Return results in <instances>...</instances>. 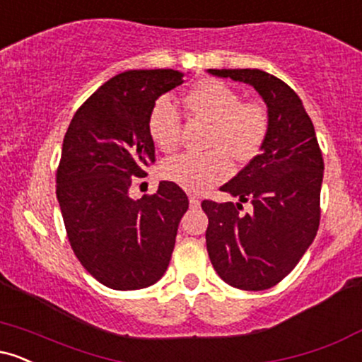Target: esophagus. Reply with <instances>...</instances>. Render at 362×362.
Masks as SVG:
<instances>
[{
  "mask_svg": "<svg viewBox=\"0 0 362 362\" xmlns=\"http://www.w3.org/2000/svg\"><path fill=\"white\" fill-rule=\"evenodd\" d=\"M189 202H190V207H194V209H197V207L201 206V201H199L195 195H189Z\"/></svg>",
  "mask_w": 362,
  "mask_h": 362,
  "instance_id": "1",
  "label": "esophagus"
}]
</instances>
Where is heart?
Listing matches in <instances>:
<instances>
[{"label":"heart","mask_w":362,"mask_h":362,"mask_svg":"<svg viewBox=\"0 0 362 362\" xmlns=\"http://www.w3.org/2000/svg\"><path fill=\"white\" fill-rule=\"evenodd\" d=\"M185 105L197 117L209 120L204 155H178L161 165V175L187 192H204L221 184L233 172L236 161H250L264 148L269 134V112L255 100H242L233 86L219 80H204L185 95ZM182 119L168 97L153 103L148 115L149 138L161 151L172 153L180 143Z\"/></svg>","instance_id":"heart-1"}]
</instances>
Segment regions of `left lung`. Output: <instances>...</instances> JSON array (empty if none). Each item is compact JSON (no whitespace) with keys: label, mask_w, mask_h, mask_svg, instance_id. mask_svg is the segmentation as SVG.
Here are the masks:
<instances>
[{"label":"left lung","mask_w":362,"mask_h":362,"mask_svg":"<svg viewBox=\"0 0 362 362\" xmlns=\"http://www.w3.org/2000/svg\"><path fill=\"white\" fill-rule=\"evenodd\" d=\"M211 74L252 85L267 103L269 134L224 192L250 201L242 214L233 202L202 201L209 224L206 245L224 282L245 291L276 286L296 267L317 236L323 158L315 127L294 90L260 69H209Z\"/></svg>","instance_id":"8db88e82"}]
</instances>
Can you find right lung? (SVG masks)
<instances>
[{
  "label": "right lung",
  "mask_w": 362,
  "mask_h": 362,
  "mask_svg": "<svg viewBox=\"0 0 362 362\" xmlns=\"http://www.w3.org/2000/svg\"><path fill=\"white\" fill-rule=\"evenodd\" d=\"M175 69L120 73L71 119L56 172L66 235L83 267L103 286L143 289L167 271L189 199L173 182L134 201L132 177L155 161L148 115L160 95L182 85Z\"/></svg>",
  "instance_id": "right-lung-1"
}]
</instances>
